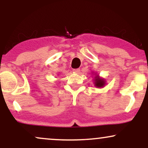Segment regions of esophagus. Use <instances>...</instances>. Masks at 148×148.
<instances>
[{
  "instance_id": "obj_1",
  "label": "esophagus",
  "mask_w": 148,
  "mask_h": 148,
  "mask_svg": "<svg viewBox=\"0 0 148 148\" xmlns=\"http://www.w3.org/2000/svg\"><path fill=\"white\" fill-rule=\"evenodd\" d=\"M73 71L76 73H79L80 72V69H73Z\"/></svg>"
}]
</instances>
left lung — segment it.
<instances>
[{
  "mask_svg": "<svg viewBox=\"0 0 148 148\" xmlns=\"http://www.w3.org/2000/svg\"><path fill=\"white\" fill-rule=\"evenodd\" d=\"M106 84V81L104 79L100 78L99 75H96L95 77V86L97 88H102Z\"/></svg>",
  "mask_w": 148,
  "mask_h": 148,
  "instance_id": "left-lung-1",
  "label": "left lung"
}]
</instances>
